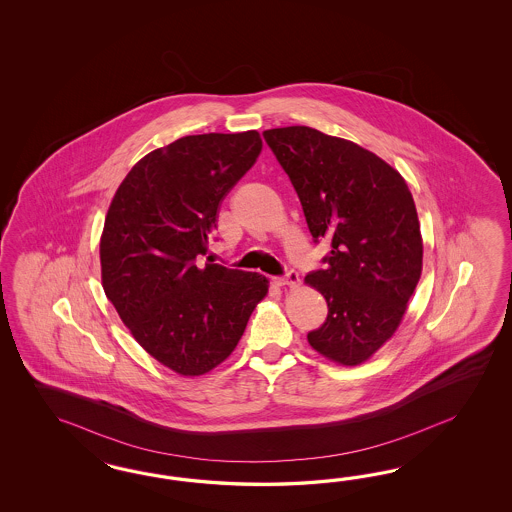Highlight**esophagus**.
Listing matches in <instances>:
<instances>
[{
    "mask_svg": "<svg viewBox=\"0 0 512 512\" xmlns=\"http://www.w3.org/2000/svg\"><path fill=\"white\" fill-rule=\"evenodd\" d=\"M298 272L296 270H287L285 272V276L283 278L278 279L279 285H289V287H295V285H298Z\"/></svg>",
    "mask_w": 512,
    "mask_h": 512,
    "instance_id": "1",
    "label": "esophagus"
}]
</instances>
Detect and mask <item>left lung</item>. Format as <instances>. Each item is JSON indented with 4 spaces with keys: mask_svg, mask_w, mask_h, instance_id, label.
I'll list each match as a JSON object with an SVG mask.
<instances>
[{
    "mask_svg": "<svg viewBox=\"0 0 512 512\" xmlns=\"http://www.w3.org/2000/svg\"><path fill=\"white\" fill-rule=\"evenodd\" d=\"M263 137L295 187L313 242H330L325 268L306 276L328 306L308 341L326 358L357 366L394 334L419 283L413 195L400 172L351 140L306 125Z\"/></svg>",
    "mask_w": 512,
    "mask_h": 512,
    "instance_id": "obj_1",
    "label": "left lung"
}]
</instances>
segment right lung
Masks as SVG:
<instances>
[{
	"label": "right lung",
	"mask_w": 512,
	"mask_h": 512,
	"mask_svg": "<svg viewBox=\"0 0 512 512\" xmlns=\"http://www.w3.org/2000/svg\"><path fill=\"white\" fill-rule=\"evenodd\" d=\"M257 131L174 140L144 155L110 202L101 236L105 295L133 338L180 375L229 357L268 293L261 274L197 263L219 202L261 154Z\"/></svg>",
	"instance_id": "right-lung-1"
}]
</instances>
